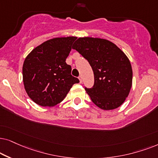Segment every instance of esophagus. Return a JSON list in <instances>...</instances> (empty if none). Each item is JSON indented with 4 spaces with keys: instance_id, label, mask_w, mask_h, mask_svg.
<instances>
[{
    "instance_id": "obj_1",
    "label": "esophagus",
    "mask_w": 158,
    "mask_h": 158,
    "mask_svg": "<svg viewBox=\"0 0 158 158\" xmlns=\"http://www.w3.org/2000/svg\"><path fill=\"white\" fill-rule=\"evenodd\" d=\"M79 81H80V83H82V77H81V76H79Z\"/></svg>"
}]
</instances>
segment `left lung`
<instances>
[{
    "label": "left lung",
    "mask_w": 158,
    "mask_h": 158,
    "mask_svg": "<svg viewBox=\"0 0 158 158\" xmlns=\"http://www.w3.org/2000/svg\"><path fill=\"white\" fill-rule=\"evenodd\" d=\"M73 49L88 60L93 71V87H85L92 102L106 110L121 106L132 85L131 65L124 52L110 41L93 37H80Z\"/></svg>",
    "instance_id": "8db88e82"
}]
</instances>
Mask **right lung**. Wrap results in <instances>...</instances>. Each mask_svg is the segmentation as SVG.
I'll list each match as a JSON object with an SVG mask.
<instances>
[{
  "label": "right lung",
  "instance_id": "1",
  "mask_svg": "<svg viewBox=\"0 0 158 158\" xmlns=\"http://www.w3.org/2000/svg\"><path fill=\"white\" fill-rule=\"evenodd\" d=\"M76 37H56L42 43L25 58L23 81L27 94L35 103L52 107L66 98L73 85L79 83L66 63Z\"/></svg>",
  "mask_w": 158,
  "mask_h": 158
}]
</instances>
